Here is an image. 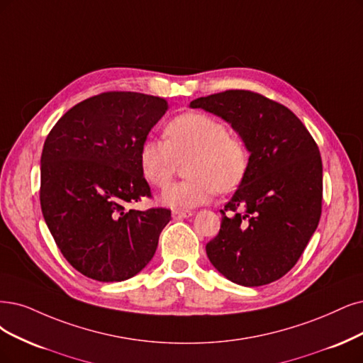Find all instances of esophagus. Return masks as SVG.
Wrapping results in <instances>:
<instances>
[{
  "label": "esophagus",
  "instance_id": "34e87169",
  "mask_svg": "<svg viewBox=\"0 0 363 363\" xmlns=\"http://www.w3.org/2000/svg\"><path fill=\"white\" fill-rule=\"evenodd\" d=\"M193 216L191 211H173L172 212V217L174 220H184V218H189Z\"/></svg>",
  "mask_w": 363,
  "mask_h": 363
}]
</instances>
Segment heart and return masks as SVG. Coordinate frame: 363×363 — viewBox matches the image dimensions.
I'll list each match as a JSON object with an SVG mask.
<instances>
[{"label": "heart", "instance_id": "1", "mask_svg": "<svg viewBox=\"0 0 363 363\" xmlns=\"http://www.w3.org/2000/svg\"><path fill=\"white\" fill-rule=\"evenodd\" d=\"M166 139L147 138L139 150L142 177L155 189H163L185 161L189 179L169 185L161 202L186 211L208 203L220 193L236 190L250 166L245 142L229 134L223 121L206 113L190 112L172 119L166 127Z\"/></svg>", "mask_w": 363, "mask_h": 363}]
</instances>
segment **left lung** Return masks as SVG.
<instances>
[{
	"label": "left lung",
	"instance_id": "8db88e82",
	"mask_svg": "<svg viewBox=\"0 0 363 363\" xmlns=\"http://www.w3.org/2000/svg\"><path fill=\"white\" fill-rule=\"evenodd\" d=\"M190 107L232 124L250 152L245 178L221 209L218 235L206 244L208 257L232 283H274L296 264L320 221L318 146L290 109L257 92L229 89Z\"/></svg>",
	"mask_w": 363,
	"mask_h": 363
}]
</instances>
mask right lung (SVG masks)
Returning <instances> with one entry per match:
<instances>
[{"label":"right lung","mask_w":363,"mask_h":363,"mask_svg":"<svg viewBox=\"0 0 363 363\" xmlns=\"http://www.w3.org/2000/svg\"><path fill=\"white\" fill-rule=\"evenodd\" d=\"M167 109L164 99L109 91L73 106L48 134L40 205L62 256L88 278L124 281L154 257L170 211L125 205L151 197L139 150Z\"/></svg>","instance_id":"obj_1"}]
</instances>
